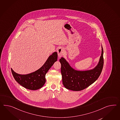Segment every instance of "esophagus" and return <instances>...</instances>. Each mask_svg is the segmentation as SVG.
<instances>
[{
  "label": "esophagus",
  "instance_id": "1",
  "mask_svg": "<svg viewBox=\"0 0 120 120\" xmlns=\"http://www.w3.org/2000/svg\"><path fill=\"white\" fill-rule=\"evenodd\" d=\"M57 52H58V57L60 58L62 57L64 53V49L63 48H59L57 50Z\"/></svg>",
  "mask_w": 120,
  "mask_h": 120
}]
</instances>
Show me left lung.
<instances>
[{
    "label": "left lung",
    "mask_w": 120,
    "mask_h": 120,
    "mask_svg": "<svg viewBox=\"0 0 120 120\" xmlns=\"http://www.w3.org/2000/svg\"><path fill=\"white\" fill-rule=\"evenodd\" d=\"M99 62L94 68L86 71L76 70L63 57L59 60L61 64L62 83L65 88L71 90L80 91L88 87L99 78L104 65L103 49Z\"/></svg>",
    "instance_id": "left-lung-1"
}]
</instances>
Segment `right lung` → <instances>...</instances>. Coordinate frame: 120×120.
Segmentation results:
<instances>
[{
  "instance_id": "1",
  "label": "right lung",
  "mask_w": 120,
  "mask_h": 120,
  "mask_svg": "<svg viewBox=\"0 0 120 120\" xmlns=\"http://www.w3.org/2000/svg\"><path fill=\"white\" fill-rule=\"evenodd\" d=\"M57 59V52H55L49 56L41 68L34 72L28 74H19L12 68L11 71L15 80L23 87L30 90H37L45 84L46 74Z\"/></svg>"
}]
</instances>
